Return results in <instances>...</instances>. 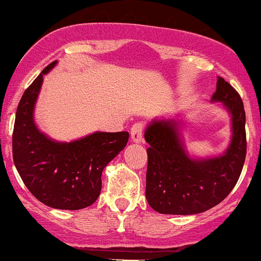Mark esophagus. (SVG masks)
<instances>
[{
	"mask_svg": "<svg viewBox=\"0 0 261 261\" xmlns=\"http://www.w3.org/2000/svg\"><path fill=\"white\" fill-rule=\"evenodd\" d=\"M143 129H144V125L142 122L138 123H134L130 128V138L132 141L138 143V142L142 141V137H143Z\"/></svg>",
	"mask_w": 261,
	"mask_h": 261,
	"instance_id": "34e87169",
	"label": "esophagus"
}]
</instances>
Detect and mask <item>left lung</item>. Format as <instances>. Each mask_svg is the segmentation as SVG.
<instances>
[{
	"mask_svg": "<svg viewBox=\"0 0 261 261\" xmlns=\"http://www.w3.org/2000/svg\"><path fill=\"white\" fill-rule=\"evenodd\" d=\"M213 101H222L232 115V141L223 156L189 159L176 123L154 120L144 133L148 164L146 198L164 215H197L219 204L236 185L246 157L244 102L239 92L218 77Z\"/></svg>",
	"mask_w": 261,
	"mask_h": 261,
	"instance_id": "1",
	"label": "left lung"
}]
</instances>
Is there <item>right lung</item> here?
Here are the masks:
<instances>
[{"instance_id": "1", "label": "right lung", "mask_w": 261, "mask_h": 261, "mask_svg": "<svg viewBox=\"0 0 261 261\" xmlns=\"http://www.w3.org/2000/svg\"><path fill=\"white\" fill-rule=\"evenodd\" d=\"M25 90L16 110L12 133L15 166L29 192L39 202L57 210L76 211L91 205L101 192V174L127 144L129 133L96 132L79 141L59 143L35 127L33 110L43 74Z\"/></svg>"}]
</instances>
